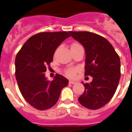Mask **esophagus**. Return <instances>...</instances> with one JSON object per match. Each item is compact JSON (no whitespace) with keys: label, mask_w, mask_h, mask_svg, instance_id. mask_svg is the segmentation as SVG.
I'll return each instance as SVG.
<instances>
[{"label":"esophagus","mask_w":132,"mask_h":132,"mask_svg":"<svg viewBox=\"0 0 132 132\" xmlns=\"http://www.w3.org/2000/svg\"><path fill=\"white\" fill-rule=\"evenodd\" d=\"M69 83L70 84H75L76 82L75 81H69Z\"/></svg>","instance_id":"esophagus-1"}]
</instances>
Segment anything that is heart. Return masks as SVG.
<instances>
[{"label": "heart", "mask_w": 132, "mask_h": 132, "mask_svg": "<svg viewBox=\"0 0 132 132\" xmlns=\"http://www.w3.org/2000/svg\"><path fill=\"white\" fill-rule=\"evenodd\" d=\"M79 47H81V45L78 43H74L71 45V49H75ZM78 72V68H67V69L64 70V74L69 78H73L75 77L76 74Z\"/></svg>", "instance_id": "heart-1"}]
</instances>
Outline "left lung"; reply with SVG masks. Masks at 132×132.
I'll list each match as a JSON object with an SVG mask.
<instances>
[{
    "instance_id": "obj_1",
    "label": "left lung",
    "mask_w": 132,
    "mask_h": 132,
    "mask_svg": "<svg viewBox=\"0 0 132 132\" xmlns=\"http://www.w3.org/2000/svg\"><path fill=\"white\" fill-rule=\"evenodd\" d=\"M69 33L84 47L85 76L93 77L90 83H83L85 91L79 102L89 109H100L111 100L118 86L121 77L119 56L103 36L85 31Z\"/></svg>"
}]
</instances>
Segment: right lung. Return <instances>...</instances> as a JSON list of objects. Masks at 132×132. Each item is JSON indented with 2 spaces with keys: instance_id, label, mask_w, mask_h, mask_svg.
Listing matches in <instances>:
<instances>
[{
  "instance_id": "add662e5",
  "label": "right lung",
  "mask_w": 132,
  "mask_h": 132,
  "mask_svg": "<svg viewBox=\"0 0 132 132\" xmlns=\"http://www.w3.org/2000/svg\"><path fill=\"white\" fill-rule=\"evenodd\" d=\"M70 36L67 32H40L23 44L15 57V77L21 95L29 104L44 111L54 106L68 80L56 74L50 82L45 77L53 54L62 42Z\"/></svg>"
}]
</instances>
